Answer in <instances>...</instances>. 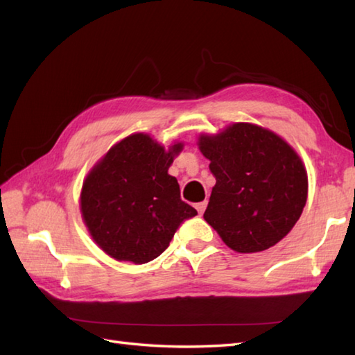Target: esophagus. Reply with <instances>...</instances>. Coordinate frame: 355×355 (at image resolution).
I'll use <instances>...</instances> for the list:
<instances>
[{
  "instance_id": "1",
  "label": "esophagus",
  "mask_w": 355,
  "mask_h": 355,
  "mask_svg": "<svg viewBox=\"0 0 355 355\" xmlns=\"http://www.w3.org/2000/svg\"><path fill=\"white\" fill-rule=\"evenodd\" d=\"M195 207H197V210H198V214L201 215L202 212H205L206 210V207H207V200H205V201H200V202H197V205H195Z\"/></svg>"
}]
</instances>
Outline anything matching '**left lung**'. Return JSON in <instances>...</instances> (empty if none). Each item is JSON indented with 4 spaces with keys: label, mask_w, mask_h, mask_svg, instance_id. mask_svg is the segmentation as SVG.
<instances>
[{
    "label": "left lung",
    "mask_w": 355,
    "mask_h": 355,
    "mask_svg": "<svg viewBox=\"0 0 355 355\" xmlns=\"http://www.w3.org/2000/svg\"><path fill=\"white\" fill-rule=\"evenodd\" d=\"M216 184L205 220L232 250L256 253L277 244L302 215L308 178L288 143L252 123L201 135Z\"/></svg>",
    "instance_id": "8db88e82"
}]
</instances>
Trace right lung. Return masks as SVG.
<instances>
[{
    "instance_id": "right-lung-1",
    "label": "right lung",
    "mask_w": 355,
    "mask_h": 355,
    "mask_svg": "<svg viewBox=\"0 0 355 355\" xmlns=\"http://www.w3.org/2000/svg\"><path fill=\"white\" fill-rule=\"evenodd\" d=\"M183 145L168 153L146 134L112 146L89 172L80 195L82 218L93 239L117 261L145 263L168 248L180 225L197 210L180 197L168 173Z\"/></svg>"
}]
</instances>
